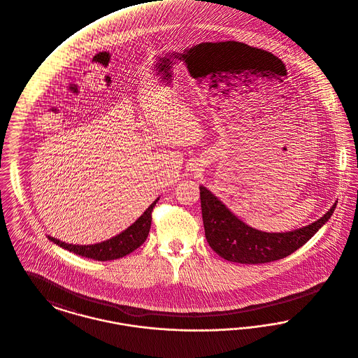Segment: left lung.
<instances>
[{"instance_id":"1","label":"left lung","mask_w":358,"mask_h":358,"mask_svg":"<svg viewBox=\"0 0 358 358\" xmlns=\"http://www.w3.org/2000/svg\"><path fill=\"white\" fill-rule=\"evenodd\" d=\"M201 213L207 242L222 258L238 264H265L281 259L307 243L330 219L334 204L320 219L299 230L264 232L238 219L215 194L200 187Z\"/></svg>"}]
</instances>
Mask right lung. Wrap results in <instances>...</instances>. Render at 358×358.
Returning a JSON list of instances; mask_svg holds the SVG:
<instances>
[{"label": "right lung", "instance_id": "add662e5", "mask_svg": "<svg viewBox=\"0 0 358 358\" xmlns=\"http://www.w3.org/2000/svg\"><path fill=\"white\" fill-rule=\"evenodd\" d=\"M159 199H157L148 210L143 212V215L135 222L132 223L127 230L120 232L119 235L104 241L101 243H96V245H70L62 242L59 239H55L52 236H47L50 241H52L54 243H57L58 246L64 248L69 252L78 254L81 257H86L90 259H96V261H110V259H117L122 258L127 254L136 250L139 246L143 245V242L148 239V231L151 227V212L152 208L155 207L157 201Z\"/></svg>", "mask_w": 358, "mask_h": 358}]
</instances>
